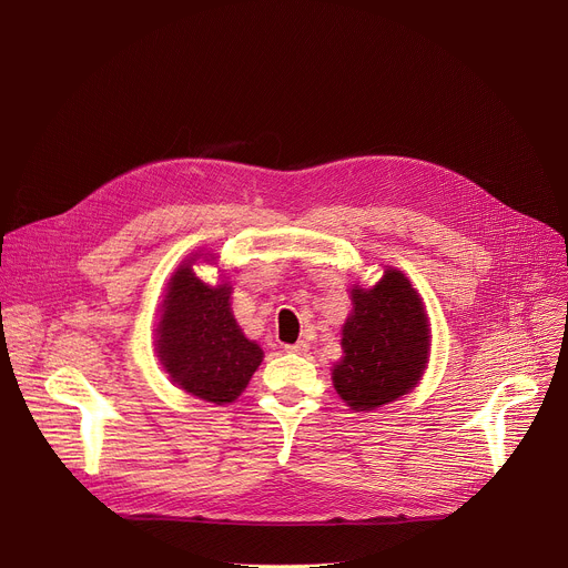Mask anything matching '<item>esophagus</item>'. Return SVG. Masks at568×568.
<instances>
[{
    "label": "esophagus",
    "mask_w": 568,
    "mask_h": 568,
    "mask_svg": "<svg viewBox=\"0 0 568 568\" xmlns=\"http://www.w3.org/2000/svg\"><path fill=\"white\" fill-rule=\"evenodd\" d=\"M285 351H287V353H294V355H307L310 346H307L305 342H296V344H292V346H285Z\"/></svg>",
    "instance_id": "1"
}]
</instances>
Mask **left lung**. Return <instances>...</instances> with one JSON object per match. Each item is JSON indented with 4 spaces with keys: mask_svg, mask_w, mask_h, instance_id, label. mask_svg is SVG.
I'll return each mask as SVG.
<instances>
[{
    "mask_svg": "<svg viewBox=\"0 0 568 568\" xmlns=\"http://www.w3.org/2000/svg\"><path fill=\"white\" fill-rule=\"evenodd\" d=\"M351 294L344 359L333 382L351 409L373 412L418 384L429 351L427 314L418 292L397 270H386L373 290L355 287Z\"/></svg>",
    "mask_w": 568,
    "mask_h": 568,
    "instance_id": "1",
    "label": "left lung"
}]
</instances>
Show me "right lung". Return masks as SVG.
Masks as SVG:
<instances>
[{"label":"right lung","instance_id":"right-lung-1","mask_svg":"<svg viewBox=\"0 0 568 568\" xmlns=\"http://www.w3.org/2000/svg\"><path fill=\"white\" fill-rule=\"evenodd\" d=\"M229 296V285H204L186 263L171 278L156 331V353L173 382L213 404L233 402L263 362L258 344L240 333Z\"/></svg>","mask_w":568,"mask_h":568}]
</instances>
